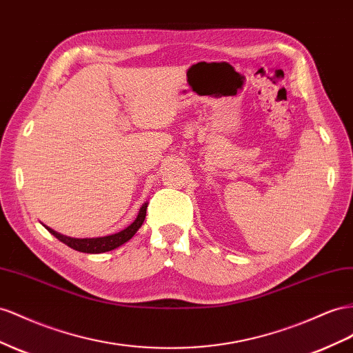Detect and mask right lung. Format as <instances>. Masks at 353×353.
I'll return each instance as SVG.
<instances>
[{"label":"right lung","instance_id":"add662e5","mask_svg":"<svg viewBox=\"0 0 353 353\" xmlns=\"http://www.w3.org/2000/svg\"><path fill=\"white\" fill-rule=\"evenodd\" d=\"M147 206H148V203H144L141 206L138 216L135 218V221H133L130 225H128L126 228H123V230H120L117 233L102 236V237H84V239H79V237H70V236L61 234V233L54 232L53 228L47 227V225H44V227L56 237V239H59L61 242H63L65 245H68L70 248H72V250H75V251L85 252V254L108 252V251L116 250V248L121 246L123 243H126L128 241H130L133 234H135L139 230V227L142 225V223H144V220H145Z\"/></svg>","mask_w":353,"mask_h":353}]
</instances>
